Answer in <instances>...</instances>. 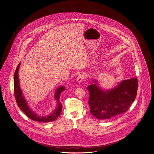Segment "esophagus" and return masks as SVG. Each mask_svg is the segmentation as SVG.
Segmentation results:
<instances>
[{"label":"esophagus","instance_id":"1","mask_svg":"<svg viewBox=\"0 0 154 154\" xmlns=\"http://www.w3.org/2000/svg\"><path fill=\"white\" fill-rule=\"evenodd\" d=\"M86 79V76L82 73H81L79 75L77 79V82L80 83L82 82L83 80H85Z\"/></svg>","mask_w":154,"mask_h":154}]
</instances>
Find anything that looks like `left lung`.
Listing matches in <instances>:
<instances>
[{
	"mask_svg": "<svg viewBox=\"0 0 154 154\" xmlns=\"http://www.w3.org/2000/svg\"><path fill=\"white\" fill-rule=\"evenodd\" d=\"M94 84L87 87L91 114L100 120H109L128 111L137 95L136 77L124 80L113 89L103 91Z\"/></svg>",
	"mask_w": 154,
	"mask_h": 154,
	"instance_id": "8db88e82",
	"label": "left lung"
}]
</instances>
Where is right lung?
<instances>
[{
	"mask_svg": "<svg viewBox=\"0 0 154 154\" xmlns=\"http://www.w3.org/2000/svg\"><path fill=\"white\" fill-rule=\"evenodd\" d=\"M20 64V63L18 64L17 67L16 68L14 76V96H15L17 103L18 106V107L26 115V116L28 117L31 120L38 121V122H49L55 121L60 115V113L62 111V104L59 101L60 97V95L61 94V92L64 90L65 87L64 86L60 87L56 91L54 98L58 102V104H57L58 106L55 109V111L48 116L41 117L38 116L28 107L26 100L24 99V98L23 96L22 92L20 88L19 77H18V71H19Z\"/></svg>",
	"mask_w": 154,
	"mask_h": 154,
	"instance_id": "add662e5",
	"label": "right lung"
}]
</instances>
